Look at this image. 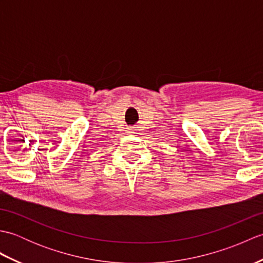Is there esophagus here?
<instances>
[{
  "label": "esophagus",
  "mask_w": 263,
  "mask_h": 263,
  "mask_svg": "<svg viewBox=\"0 0 263 263\" xmlns=\"http://www.w3.org/2000/svg\"><path fill=\"white\" fill-rule=\"evenodd\" d=\"M127 131H128V132H133V128H132V127H128Z\"/></svg>",
  "instance_id": "1"
}]
</instances>
